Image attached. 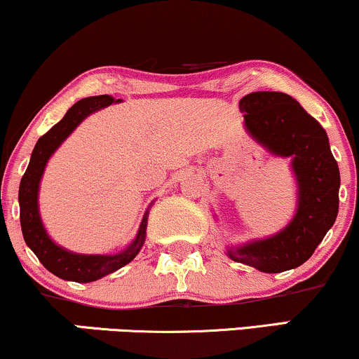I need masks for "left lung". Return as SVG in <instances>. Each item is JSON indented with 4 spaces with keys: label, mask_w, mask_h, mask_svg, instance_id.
Here are the masks:
<instances>
[{
    "label": "left lung",
    "mask_w": 359,
    "mask_h": 359,
    "mask_svg": "<svg viewBox=\"0 0 359 359\" xmlns=\"http://www.w3.org/2000/svg\"><path fill=\"white\" fill-rule=\"evenodd\" d=\"M245 130L251 140L276 158H290L296 181V211L290 223L266 238L228 245L236 263L263 273H281L311 258L333 226L339 205V168L320 123L298 101L280 91L243 96Z\"/></svg>",
    "instance_id": "1"
}]
</instances>
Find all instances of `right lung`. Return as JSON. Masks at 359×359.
I'll return each mask as SVG.
<instances>
[{
  "instance_id": "obj_1",
  "label": "right lung",
  "mask_w": 359,
  "mask_h": 359,
  "mask_svg": "<svg viewBox=\"0 0 359 359\" xmlns=\"http://www.w3.org/2000/svg\"><path fill=\"white\" fill-rule=\"evenodd\" d=\"M119 101L121 100H114L111 96L103 95L83 98L78 103H74L65 114V118L60 123H56L34 144L29 165L26 168L23 178H21L18 201H20V221L23 238L29 250L41 261L43 266L61 280L76 283H91L100 280L106 274L114 273L116 269L131 263L144 245L149 208L144 211L135 240L125 250L114 255H81L56 245L48 234L41 215H39V183H41L43 172L46 170L50 158L90 114L100 111V109L113 103H119Z\"/></svg>"
}]
</instances>
